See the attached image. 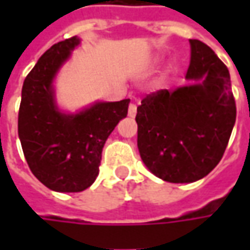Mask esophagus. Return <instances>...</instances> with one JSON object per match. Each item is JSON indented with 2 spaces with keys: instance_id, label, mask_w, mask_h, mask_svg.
I'll use <instances>...</instances> for the list:
<instances>
[{
  "instance_id": "1",
  "label": "esophagus",
  "mask_w": 250,
  "mask_h": 250,
  "mask_svg": "<svg viewBox=\"0 0 250 250\" xmlns=\"http://www.w3.org/2000/svg\"><path fill=\"white\" fill-rule=\"evenodd\" d=\"M128 115L129 117H135L136 115V105L135 104H130L129 108H128Z\"/></svg>"
}]
</instances>
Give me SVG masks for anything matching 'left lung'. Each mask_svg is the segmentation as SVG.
Returning <instances> with one entry per match:
<instances>
[{"label":"left lung","mask_w":250,"mask_h":250,"mask_svg":"<svg viewBox=\"0 0 250 250\" xmlns=\"http://www.w3.org/2000/svg\"><path fill=\"white\" fill-rule=\"evenodd\" d=\"M189 43L192 84L147 94L136 114L140 157L172 184L195 182L216 167L236 118L228 68L207 44Z\"/></svg>","instance_id":"left-lung-1"}]
</instances>
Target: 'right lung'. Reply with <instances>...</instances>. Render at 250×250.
<instances>
[{"mask_svg": "<svg viewBox=\"0 0 250 250\" xmlns=\"http://www.w3.org/2000/svg\"><path fill=\"white\" fill-rule=\"evenodd\" d=\"M79 42L73 36L54 44L22 87L18 133L24 159L34 177L55 192H82L96 181L104 143L130 101H99L76 114L58 110L53 81Z\"/></svg>", "mask_w": 250, "mask_h": 250, "instance_id": "add662e5", "label": "right lung"}]
</instances>
